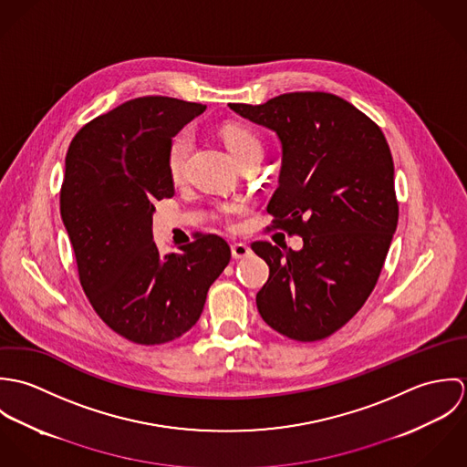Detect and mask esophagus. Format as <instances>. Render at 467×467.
<instances>
[{
  "label": "esophagus",
  "mask_w": 467,
  "mask_h": 467,
  "mask_svg": "<svg viewBox=\"0 0 467 467\" xmlns=\"http://www.w3.org/2000/svg\"><path fill=\"white\" fill-rule=\"evenodd\" d=\"M252 255V248L244 243H235L232 244V257L234 259H246Z\"/></svg>",
  "instance_id": "1"
}]
</instances>
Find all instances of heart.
I'll return each mask as SVG.
<instances>
[{"mask_svg": "<svg viewBox=\"0 0 467 467\" xmlns=\"http://www.w3.org/2000/svg\"><path fill=\"white\" fill-rule=\"evenodd\" d=\"M221 134H223L224 145L228 147V150L232 152L234 158H239L241 154H244L250 149H263L259 138L243 126H226V128H223ZM189 147H191L189 134L182 133L174 138V141L169 149V158H167L169 174H171L172 180L182 178L185 160H187V154H189Z\"/></svg>", "mask_w": 467, "mask_h": 467, "instance_id": "b5f03b06", "label": "heart"}]
</instances>
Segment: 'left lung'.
I'll use <instances>...</instances> for the list:
<instances>
[{"label":"left lung","mask_w":467,"mask_h":467,"mask_svg":"<svg viewBox=\"0 0 467 467\" xmlns=\"http://www.w3.org/2000/svg\"><path fill=\"white\" fill-rule=\"evenodd\" d=\"M228 106L278 136L282 167L267 212L304 241L298 252L266 241L252 244L269 266L257 309L276 333L324 339L372 293L398 228L387 138L333 93L296 91L261 106Z\"/></svg>","instance_id":"8db88e82"}]
</instances>
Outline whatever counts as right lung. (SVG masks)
<instances>
[{
    "label": "right lung",
    "instance_id": "1",
    "mask_svg": "<svg viewBox=\"0 0 467 467\" xmlns=\"http://www.w3.org/2000/svg\"><path fill=\"white\" fill-rule=\"evenodd\" d=\"M206 106L140 97L88 122L69 143L61 217L80 285L97 315L120 336L160 345L200 320L208 287L230 263L219 235H200L160 255L154 202L174 196L172 136Z\"/></svg>",
    "mask_w": 467,
    "mask_h": 467
}]
</instances>
